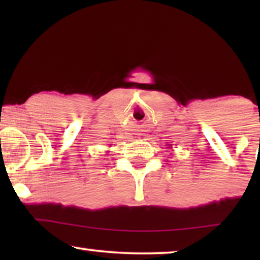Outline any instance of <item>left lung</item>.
<instances>
[{
    "label": "left lung",
    "mask_w": 260,
    "mask_h": 260,
    "mask_svg": "<svg viewBox=\"0 0 260 260\" xmlns=\"http://www.w3.org/2000/svg\"><path fill=\"white\" fill-rule=\"evenodd\" d=\"M169 145V147H172V144H168Z\"/></svg>",
    "instance_id": "8db88e82"
}]
</instances>
